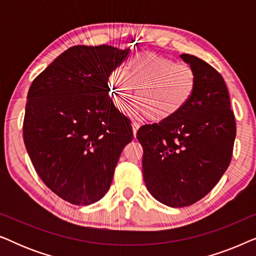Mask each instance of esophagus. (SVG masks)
Returning <instances> with one entry per match:
<instances>
[{
    "label": "esophagus",
    "instance_id": "esophagus-1",
    "mask_svg": "<svg viewBox=\"0 0 256 256\" xmlns=\"http://www.w3.org/2000/svg\"><path fill=\"white\" fill-rule=\"evenodd\" d=\"M132 132H134V136H136V132H138V128H140V124L138 122H132Z\"/></svg>",
    "mask_w": 256,
    "mask_h": 256
}]
</instances>
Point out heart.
Here are the masks:
<instances>
[{"mask_svg":"<svg viewBox=\"0 0 256 256\" xmlns=\"http://www.w3.org/2000/svg\"><path fill=\"white\" fill-rule=\"evenodd\" d=\"M108 85L116 110H124L138 88L134 113L160 122L174 118L186 106L194 93L197 76L191 66L156 54H140L129 59L124 72L114 70Z\"/></svg>","mask_w":256,"mask_h":256,"instance_id":"obj_1","label":"heart"}]
</instances>
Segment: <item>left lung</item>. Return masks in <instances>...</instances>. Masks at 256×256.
<instances>
[{
  "mask_svg": "<svg viewBox=\"0 0 256 256\" xmlns=\"http://www.w3.org/2000/svg\"><path fill=\"white\" fill-rule=\"evenodd\" d=\"M197 76L188 104L177 115L138 130L143 178L157 200L185 208L204 198L232 160L236 127L226 84L200 58L180 54Z\"/></svg>",
  "mask_w": 256,
  "mask_h": 256,
  "instance_id": "obj_1",
  "label": "left lung"
}]
</instances>
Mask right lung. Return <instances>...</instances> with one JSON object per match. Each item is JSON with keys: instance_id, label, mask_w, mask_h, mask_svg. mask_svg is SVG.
Here are the masks:
<instances>
[{"instance_id": "1", "label": "right lung", "mask_w": 256, "mask_h": 256, "mask_svg": "<svg viewBox=\"0 0 256 256\" xmlns=\"http://www.w3.org/2000/svg\"><path fill=\"white\" fill-rule=\"evenodd\" d=\"M129 50L76 45L31 84L23 140L34 170L58 197L90 205L107 194L130 120L110 96L108 78Z\"/></svg>"}]
</instances>
